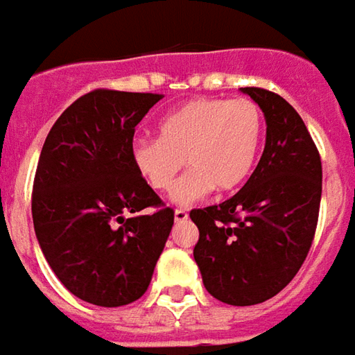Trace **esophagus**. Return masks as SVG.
I'll return each mask as SVG.
<instances>
[{"instance_id": "34e87169", "label": "esophagus", "mask_w": 355, "mask_h": 355, "mask_svg": "<svg viewBox=\"0 0 355 355\" xmlns=\"http://www.w3.org/2000/svg\"><path fill=\"white\" fill-rule=\"evenodd\" d=\"M187 216H189V213H187L185 209H175V213H173L175 223H183V220H187Z\"/></svg>"}]
</instances>
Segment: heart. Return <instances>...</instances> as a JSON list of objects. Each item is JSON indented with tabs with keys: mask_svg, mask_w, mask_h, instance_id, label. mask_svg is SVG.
<instances>
[{
	"mask_svg": "<svg viewBox=\"0 0 355 355\" xmlns=\"http://www.w3.org/2000/svg\"><path fill=\"white\" fill-rule=\"evenodd\" d=\"M263 132L260 105L248 97H199L158 123V139H139L130 160L154 191H172L182 160L192 168L173 188L178 205L199 201L213 189L232 191L248 180Z\"/></svg>",
	"mask_w": 355,
	"mask_h": 355,
	"instance_id": "1",
	"label": "heart"
}]
</instances>
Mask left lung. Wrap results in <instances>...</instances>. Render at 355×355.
Returning a JSON list of instances; mask_svg holds the SVG:
<instances>
[{
    "label": "left lung",
    "instance_id": "obj_1",
    "mask_svg": "<svg viewBox=\"0 0 355 355\" xmlns=\"http://www.w3.org/2000/svg\"><path fill=\"white\" fill-rule=\"evenodd\" d=\"M266 116V148L239 193L193 209L199 228L193 258L203 285L234 306L263 303L303 266L315 239L322 164L303 119L282 95L240 87Z\"/></svg>",
    "mask_w": 355,
    "mask_h": 355
}]
</instances>
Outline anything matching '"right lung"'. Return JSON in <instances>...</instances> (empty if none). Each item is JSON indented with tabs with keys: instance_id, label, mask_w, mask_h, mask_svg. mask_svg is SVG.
<instances>
[{
	"instance_id": "obj_1",
	"label": "right lung",
	"mask_w": 355,
	"mask_h": 355,
	"mask_svg": "<svg viewBox=\"0 0 355 355\" xmlns=\"http://www.w3.org/2000/svg\"><path fill=\"white\" fill-rule=\"evenodd\" d=\"M160 99L94 89L58 116L44 140L33 225L52 272L85 303L123 306L140 299L170 236L173 211L130 160L135 127Z\"/></svg>"
}]
</instances>
